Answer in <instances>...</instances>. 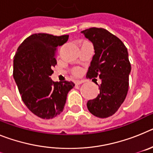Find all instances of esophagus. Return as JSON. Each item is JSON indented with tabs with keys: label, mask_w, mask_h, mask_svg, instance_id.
<instances>
[{
	"label": "esophagus",
	"mask_w": 153,
	"mask_h": 153,
	"mask_svg": "<svg viewBox=\"0 0 153 153\" xmlns=\"http://www.w3.org/2000/svg\"><path fill=\"white\" fill-rule=\"evenodd\" d=\"M83 83V80H76L75 81V84L76 85H79L81 83Z\"/></svg>",
	"instance_id": "34e87169"
}]
</instances>
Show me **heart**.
I'll return each instance as SVG.
<instances>
[{"label":"heart","mask_w":153,"mask_h":153,"mask_svg":"<svg viewBox=\"0 0 153 153\" xmlns=\"http://www.w3.org/2000/svg\"><path fill=\"white\" fill-rule=\"evenodd\" d=\"M75 74H79V70H76V71H75Z\"/></svg>","instance_id":"b5f03b06"}]
</instances>
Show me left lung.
Segmentation results:
<instances>
[{
  "instance_id": "obj_1",
  "label": "left lung",
  "mask_w": 153,
  "mask_h": 153,
  "mask_svg": "<svg viewBox=\"0 0 153 153\" xmlns=\"http://www.w3.org/2000/svg\"><path fill=\"white\" fill-rule=\"evenodd\" d=\"M93 45L94 53L87 78L102 79L100 93L87 102L89 111L99 118L111 117L125 100L129 89L131 65L127 48L120 39L103 28L81 31Z\"/></svg>"
}]
</instances>
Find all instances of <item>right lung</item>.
Wrapping results in <instances>:
<instances>
[{"instance_id":"right-lung-1","label":"right lung","mask_w":153,"mask_h":153,"mask_svg":"<svg viewBox=\"0 0 153 153\" xmlns=\"http://www.w3.org/2000/svg\"><path fill=\"white\" fill-rule=\"evenodd\" d=\"M68 38L34 33L22 42L14 56L13 76L23 102L40 118L49 120L61 113L75 86L72 81L54 82L50 77L56 64V51Z\"/></svg>"}]
</instances>
